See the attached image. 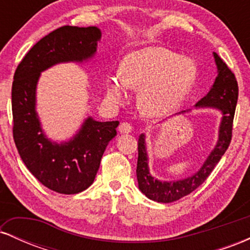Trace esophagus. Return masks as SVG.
Instances as JSON below:
<instances>
[{"label": "esophagus", "mask_w": 250, "mask_h": 250, "mask_svg": "<svg viewBox=\"0 0 250 250\" xmlns=\"http://www.w3.org/2000/svg\"><path fill=\"white\" fill-rule=\"evenodd\" d=\"M119 130L121 134H129V133H131V130H133V127H131L130 123L123 122L120 125Z\"/></svg>", "instance_id": "esophagus-1"}]
</instances>
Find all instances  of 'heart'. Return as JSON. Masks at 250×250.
<instances>
[{
    "instance_id": "heart-1",
    "label": "heart",
    "mask_w": 250,
    "mask_h": 250,
    "mask_svg": "<svg viewBox=\"0 0 250 250\" xmlns=\"http://www.w3.org/2000/svg\"><path fill=\"white\" fill-rule=\"evenodd\" d=\"M197 80V67L188 57L160 45L129 53L123 59L120 76L109 75L105 90L120 102L125 87L140 90L139 107L148 117H162L185 101Z\"/></svg>"
}]
</instances>
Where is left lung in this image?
Listing matches in <instances>:
<instances>
[{
	"label": "left lung",
	"instance_id": "8db88e82",
	"mask_svg": "<svg viewBox=\"0 0 250 250\" xmlns=\"http://www.w3.org/2000/svg\"><path fill=\"white\" fill-rule=\"evenodd\" d=\"M213 55L217 67V76L209 93L203 99H201L195 104V107L214 108L222 113L219 128V140H217L216 146L197 173L183 180L160 181L154 179L149 173L146 136L145 134L140 135L139 143H137L139 157H137L136 175L140 190L148 199L156 201V202L169 203L193 193L195 189L200 187L207 180V177L210 175L215 166L219 163L221 157L230 145L235 108H236L237 96H239V85H237L233 71L229 69L223 60L216 53H213ZM187 111L183 110L179 114L187 113Z\"/></svg>",
	"mask_w": 250,
	"mask_h": 250
}]
</instances>
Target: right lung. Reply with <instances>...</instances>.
Here are the masks:
<instances>
[{"label": "right lung", "instance_id": "right-lung-1", "mask_svg": "<svg viewBox=\"0 0 250 250\" xmlns=\"http://www.w3.org/2000/svg\"><path fill=\"white\" fill-rule=\"evenodd\" d=\"M100 40L101 30L97 27L57 28L25 54L14 75L11 108L16 148L30 173L60 194L81 193L94 182L102 155L116 136L120 122H99L89 116L69 141H50L36 113V85L42 71L54 64L91 59Z\"/></svg>", "mask_w": 250, "mask_h": 250}]
</instances>
